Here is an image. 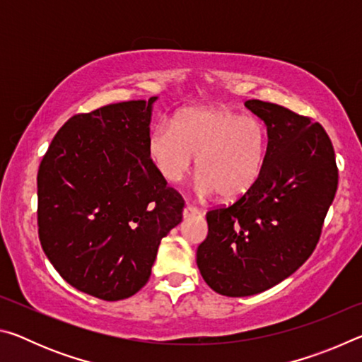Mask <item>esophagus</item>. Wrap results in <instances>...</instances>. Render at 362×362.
Returning a JSON list of instances; mask_svg holds the SVG:
<instances>
[{
  "instance_id": "esophagus-1",
  "label": "esophagus",
  "mask_w": 362,
  "mask_h": 362,
  "mask_svg": "<svg viewBox=\"0 0 362 362\" xmlns=\"http://www.w3.org/2000/svg\"><path fill=\"white\" fill-rule=\"evenodd\" d=\"M201 211L198 209V207H194L192 204H187L185 207H183V217H193V216H199Z\"/></svg>"
}]
</instances>
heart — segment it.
Wrapping results in <instances>:
<instances>
[{
  "label": "heart",
  "instance_id": "1",
  "mask_svg": "<svg viewBox=\"0 0 362 362\" xmlns=\"http://www.w3.org/2000/svg\"><path fill=\"white\" fill-rule=\"evenodd\" d=\"M267 127L228 107H193L151 131L148 156L164 180L179 185L198 158V189L238 199L260 179L267 158Z\"/></svg>",
  "mask_w": 362,
  "mask_h": 362
}]
</instances>
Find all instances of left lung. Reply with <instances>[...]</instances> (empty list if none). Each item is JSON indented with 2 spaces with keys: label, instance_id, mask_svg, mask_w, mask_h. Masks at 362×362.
Listing matches in <instances>:
<instances>
[{
  "label": "left lung",
  "instance_id": "8db88e82",
  "mask_svg": "<svg viewBox=\"0 0 362 362\" xmlns=\"http://www.w3.org/2000/svg\"><path fill=\"white\" fill-rule=\"evenodd\" d=\"M244 105L267 126L265 166L235 204L206 214L209 231L196 250L201 276L226 297L267 291L308 260L339 183L334 146L320 122L276 103Z\"/></svg>",
  "mask_w": 362,
  "mask_h": 362
}]
</instances>
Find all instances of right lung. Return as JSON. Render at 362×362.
Here are the masks:
<instances>
[{
	"label": "right lung",
	"instance_id": "right-lung-1",
	"mask_svg": "<svg viewBox=\"0 0 362 362\" xmlns=\"http://www.w3.org/2000/svg\"><path fill=\"white\" fill-rule=\"evenodd\" d=\"M112 103L60 127L38 170V235L66 283L115 302L146 284L183 199L148 156L153 103Z\"/></svg>",
	"mask_w": 362,
	"mask_h": 362
}]
</instances>
